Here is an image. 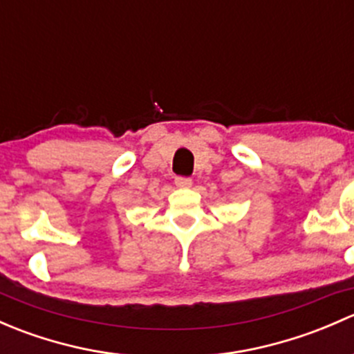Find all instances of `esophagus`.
<instances>
[{"label":"esophagus","mask_w":354,"mask_h":354,"mask_svg":"<svg viewBox=\"0 0 354 354\" xmlns=\"http://www.w3.org/2000/svg\"><path fill=\"white\" fill-rule=\"evenodd\" d=\"M174 183H176L178 188H190L194 185V181L190 178H185V176H176L174 178Z\"/></svg>","instance_id":"1"}]
</instances>
